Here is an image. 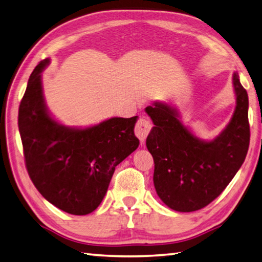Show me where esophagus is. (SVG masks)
Returning a JSON list of instances; mask_svg holds the SVG:
<instances>
[{
    "label": "esophagus",
    "instance_id": "esophagus-1",
    "mask_svg": "<svg viewBox=\"0 0 262 262\" xmlns=\"http://www.w3.org/2000/svg\"><path fill=\"white\" fill-rule=\"evenodd\" d=\"M152 122L149 121L148 119L144 118H140L136 122V126H135V135L140 138V141L143 142L145 138L148 136L149 132L152 130Z\"/></svg>",
    "mask_w": 262,
    "mask_h": 262
}]
</instances>
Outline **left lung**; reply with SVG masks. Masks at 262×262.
<instances>
[{"label":"left lung","instance_id":"8db88e82","mask_svg":"<svg viewBox=\"0 0 262 262\" xmlns=\"http://www.w3.org/2000/svg\"><path fill=\"white\" fill-rule=\"evenodd\" d=\"M236 107L230 124L210 142L199 140L177 109L154 102L145 108L154 122L146 146L154 160V187L161 200L182 213L204 208L223 192L246 160L250 144L248 93L233 74Z\"/></svg>","mask_w":262,"mask_h":262}]
</instances>
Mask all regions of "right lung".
Returning a JSON list of instances; mask_svg holds the SVG:
<instances>
[{"label":"right lung","mask_w":262,"mask_h":262,"mask_svg":"<svg viewBox=\"0 0 262 262\" xmlns=\"http://www.w3.org/2000/svg\"><path fill=\"white\" fill-rule=\"evenodd\" d=\"M46 58L31 73L19 107L18 125L26 168L37 190L72 215L90 214L101 204L115 168L140 145L137 116L71 128L48 114L41 86Z\"/></svg>","instance_id":"add662e5"}]
</instances>
